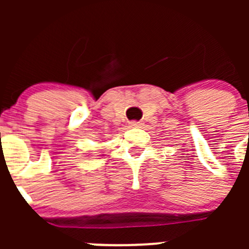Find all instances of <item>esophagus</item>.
<instances>
[{"label":"esophagus","mask_w":249,"mask_h":249,"mask_svg":"<svg viewBox=\"0 0 249 249\" xmlns=\"http://www.w3.org/2000/svg\"><path fill=\"white\" fill-rule=\"evenodd\" d=\"M141 125H142V123L136 122V120H134V122L130 123V127H141Z\"/></svg>","instance_id":"esophagus-1"}]
</instances>
